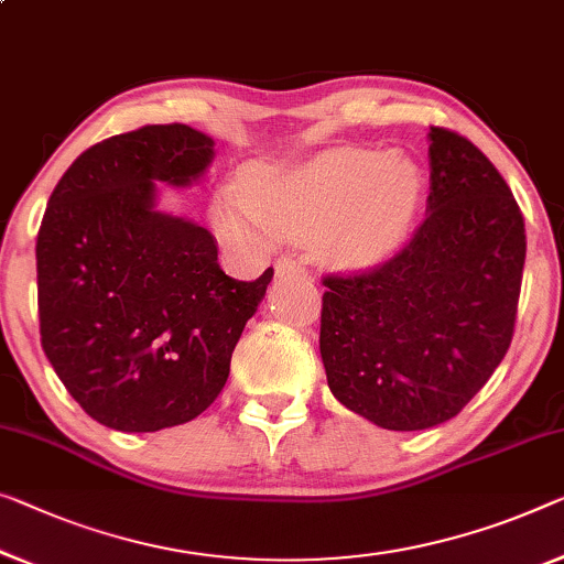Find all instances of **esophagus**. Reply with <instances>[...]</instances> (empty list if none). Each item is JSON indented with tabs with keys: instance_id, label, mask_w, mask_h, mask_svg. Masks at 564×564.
Segmentation results:
<instances>
[{
	"instance_id": "1",
	"label": "esophagus",
	"mask_w": 564,
	"mask_h": 564,
	"mask_svg": "<svg viewBox=\"0 0 564 564\" xmlns=\"http://www.w3.org/2000/svg\"><path fill=\"white\" fill-rule=\"evenodd\" d=\"M304 273H306L304 268H301L296 260H291V258H283L275 263V275H279V279H301Z\"/></svg>"
}]
</instances>
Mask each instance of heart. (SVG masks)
Returning <instances> with one entry per match:
<instances>
[{"label": "heart", "mask_w": 564, "mask_h": 564, "mask_svg": "<svg viewBox=\"0 0 564 564\" xmlns=\"http://www.w3.org/2000/svg\"><path fill=\"white\" fill-rule=\"evenodd\" d=\"M425 197L413 159L375 149H336L285 170H256L240 195L217 205L230 240L263 248L273 235H314L334 256L372 260L408 238Z\"/></svg>", "instance_id": "1"}]
</instances>
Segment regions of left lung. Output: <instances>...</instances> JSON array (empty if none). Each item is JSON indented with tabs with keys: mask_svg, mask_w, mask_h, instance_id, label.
Here are the masks:
<instances>
[{
	"mask_svg": "<svg viewBox=\"0 0 564 564\" xmlns=\"http://www.w3.org/2000/svg\"><path fill=\"white\" fill-rule=\"evenodd\" d=\"M427 217L365 271L324 275L326 382L388 431L456 417L489 382L517 324L524 217L509 184L460 133L431 126Z\"/></svg>",
	"mask_w": 564,
	"mask_h": 564,
	"instance_id": "8db88e82",
	"label": "left lung"
}]
</instances>
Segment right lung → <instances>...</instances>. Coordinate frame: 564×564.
<instances>
[{"label": "right lung", "mask_w": 564, "mask_h": 564, "mask_svg": "<svg viewBox=\"0 0 564 564\" xmlns=\"http://www.w3.org/2000/svg\"><path fill=\"white\" fill-rule=\"evenodd\" d=\"M213 139L141 126L90 147L50 195L37 232L42 349L100 425L154 433L213 405L273 268L235 281L199 225L156 213V182H195Z\"/></svg>", "instance_id": "add662e5"}]
</instances>
